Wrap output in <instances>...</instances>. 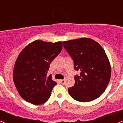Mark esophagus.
<instances>
[{"label":"esophagus","instance_id":"esophagus-1","mask_svg":"<svg viewBox=\"0 0 123 123\" xmlns=\"http://www.w3.org/2000/svg\"><path fill=\"white\" fill-rule=\"evenodd\" d=\"M60 82L62 84H65V79H62V80H60Z\"/></svg>","mask_w":123,"mask_h":123}]
</instances>
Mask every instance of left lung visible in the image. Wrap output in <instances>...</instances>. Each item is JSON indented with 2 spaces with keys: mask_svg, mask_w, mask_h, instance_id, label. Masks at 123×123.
Returning <instances> with one entry per match:
<instances>
[{
  "mask_svg": "<svg viewBox=\"0 0 123 123\" xmlns=\"http://www.w3.org/2000/svg\"><path fill=\"white\" fill-rule=\"evenodd\" d=\"M63 46L74 62L75 84L68 89L73 98L87 102L99 97L108 86L111 67L102 46L89 38L64 41Z\"/></svg>",
  "mask_w": 123,
  "mask_h": 123,
  "instance_id": "obj_1",
  "label": "left lung"
}]
</instances>
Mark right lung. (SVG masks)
<instances>
[{
    "label": "right lung",
    "mask_w": 123,
    "mask_h": 123,
    "mask_svg": "<svg viewBox=\"0 0 123 123\" xmlns=\"http://www.w3.org/2000/svg\"><path fill=\"white\" fill-rule=\"evenodd\" d=\"M62 41L52 43L36 40L26 46L14 66L13 78L20 96L26 102L41 105L48 100L56 82L47 76L53 60L62 50Z\"/></svg>",
    "instance_id": "right-lung-1"
}]
</instances>
